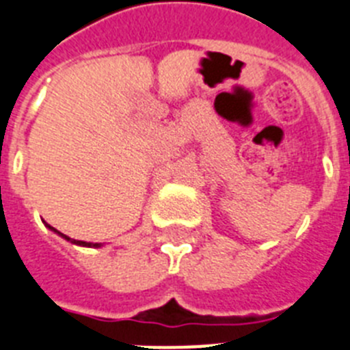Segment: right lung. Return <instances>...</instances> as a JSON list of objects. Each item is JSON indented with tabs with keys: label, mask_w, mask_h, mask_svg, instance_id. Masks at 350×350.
Instances as JSON below:
<instances>
[{
	"label": "right lung",
	"mask_w": 350,
	"mask_h": 350,
	"mask_svg": "<svg viewBox=\"0 0 350 350\" xmlns=\"http://www.w3.org/2000/svg\"><path fill=\"white\" fill-rule=\"evenodd\" d=\"M46 226L49 230H53L55 234H58L59 237H64L65 241H68V243L76 244V246H85V247H100V246H103V244H100V243H85V241H76V239H70V237H67V235H64V234H62V232H58V230H56V228H53V226H49V225H46Z\"/></svg>",
	"instance_id": "1"
}]
</instances>
